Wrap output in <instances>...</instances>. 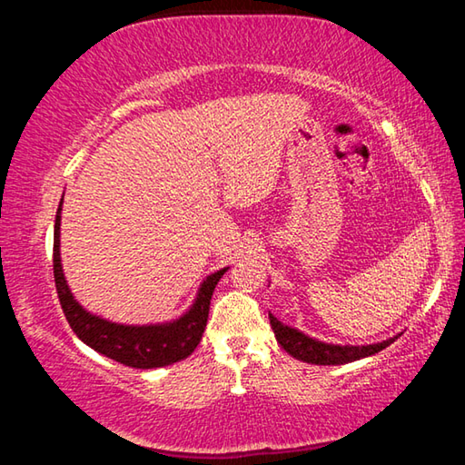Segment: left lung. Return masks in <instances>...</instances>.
Segmentation results:
<instances>
[{"instance_id": "8db88e82", "label": "left lung", "mask_w": 465, "mask_h": 465, "mask_svg": "<svg viewBox=\"0 0 465 465\" xmlns=\"http://www.w3.org/2000/svg\"><path fill=\"white\" fill-rule=\"evenodd\" d=\"M271 326L274 330V336H277L279 344L285 349L291 357H295L303 363L312 365H344L352 363V361H359L363 357H371L375 352L383 351L385 346H390L398 336L390 338V341L377 342V344H365V346H341V344H328L316 341V338L305 336L299 330L281 324V322L269 313Z\"/></svg>"}]
</instances>
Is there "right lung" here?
<instances>
[{"label": "right lung", "mask_w": 465, "mask_h": 465, "mask_svg": "<svg viewBox=\"0 0 465 465\" xmlns=\"http://www.w3.org/2000/svg\"><path fill=\"white\" fill-rule=\"evenodd\" d=\"M61 204L54 217V242H53V272H54V287L61 302L63 313L72 326L74 332L80 341H84L94 351L108 359L119 361V363L135 369H155L166 367L178 361L186 359L201 342L204 326L209 318L211 295H213L215 285L223 277L227 269L209 274L203 281L196 295L193 308L184 316H180L168 324H152V326H124L114 324V322L102 320L94 313L85 312L80 303L75 302L72 291L67 287V281L63 277L61 269V254H59V232H61Z\"/></svg>", "instance_id": "add662e5"}]
</instances>
